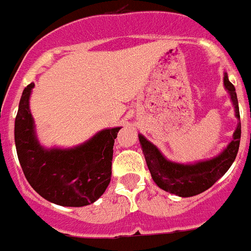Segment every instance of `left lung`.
Masks as SVG:
<instances>
[{
	"label": "left lung",
	"mask_w": 251,
	"mask_h": 251,
	"mask_svg": "<svg viewBox=\"0 0 251 251\" xmlns=\"http://www.w3.org/2000/svg\"><path fill=\"white\" fill-rule=\"evenodd\" d=\"M224 86L230 95L235 108V117L237 118V127L232 134V140L217 156L207 160L180 164L171 161L162 155V152L143 134H138L142 152L146 158L147 168L151 176L158 188L165 192L179 197H193L201 194L211 188L220 177L226 174L232 162L236 158L241 137V123H240L239 102L235 87L224 72Z\"/></svg>",
	"instance_id": "left-lung-1"
}]
</instances>
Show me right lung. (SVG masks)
Segmentation results:
<instances>
[{"mask_svg":"<svg viewBox=\"0 0 251 251\" xmlns=\"http://www.w3.org/2000/svg\"><path fill=\"white\" fill-rule=\"evenodd\" d=\"M34 83L23 91L16 119L15 145L26 180L39 196L63 207L96 202L110 183L113 146L122 127L105 128L70 149L40 145L30 111Z\"/></svg>","mask_w":251,"mask_h":251,"instance_id":"obj_1","label":"right lung"}]
</instances>
